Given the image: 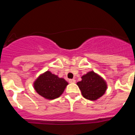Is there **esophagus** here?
Segmentation results:
<instances>
[{"label": "esophagus", "mask_w": 135, "mask_h": 135, "mask_svg": "<svg viewBox=\"0 0 135 135\" xmlns=\"http://www.w3.org/2000/svg\"><path fill=\"white\" fill-rule=\"evenodd\" d=\"M69 82L70 83H75L76 82V80L74 79H70L69 80Z\"/></svg>", "instance_id": "obj_1"}]
</instances>
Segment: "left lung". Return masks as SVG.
Returning a JSON list of instances; mask_svg holds the SVG:
<instances>
[{
	"mask_svg": "<svg viewBox=\"0 0 135 135\" xmlns=\"http://www.w3.org/2000/svg\"><path fill=\"white\" fill-rule=\"evenodd\" d=\"M77 85L84 98L92 101L103 96L107 89L105 81L94 71L82 76V80L77 82Z\"/></svg>",
	"mask_w": 135,
	"mask_h": 135,
	"instance_id": "obj_1",
	"label": "left lung"
}]
</instances>
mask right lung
<instances>
[{
    "mask_svg": "<svg viewBox=\"0 0 135 135\" xmlns=\"http://www.w3.org/2000/svg\"><path fill=\"white\" fill-rule=\"evenodd\" d=\"M68 84V83L64 78H59L47 71L37 78L34 86L36 91L42 97L48 99H54L63 93Z\"/></svg>",
    "mask_w": 135,
    "mask_h": 135,
    "instance_id": "1",
    "label": "right lung"
}]
</instances>
